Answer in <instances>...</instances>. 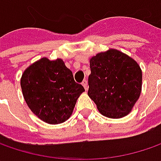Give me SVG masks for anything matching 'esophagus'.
<instances>
[{
  "label": "esophagus",
  "instance_id": "34e87169",
  "mask_svg": "<svg viewBox=\"0 0 161 161\" xmlns=\"http://www.w3.org/2000/svg\"><path fill=\"white\" fill-rule=\"evenodd\" d=\"M82 86L84 87L85 90L87 91V90H88V81H87L86 80H84L83 81H82Z\"/></svg>",
  "mask_w": 161,
  "mask_h": 161
}]
</instances>
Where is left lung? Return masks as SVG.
Returning <instances> with one entry per match:
<instances>
[{"instance_id": "obj_1", "label": "left lung", "mask_w": 161, "mask_h": 161, "mask_svg": "<svg viewBox=\"0 0 161 161\" xmlns=\"http://www.w3.org/2000/svg\"><path fill=\"white\" fill-rule=\"evenodd\" d=\"M88 95L98 111L109 118H121L132 111L142 91L139 64L115 49L96 54L90 60Z\"/></svg>"}]
</instances>
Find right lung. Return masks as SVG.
<instances>
[{"label":"right lung","instance_id":"add662e5","mask_svg":"<svg viewBox=\"0 0 161 161\" xmlns=\"http://www.w3.org/2000/svg\"><path fill=\"white\" fill-rule=\"evenodd\" d=\"M25 101L38 118L56 125L72 114L78 97L85 91L75 82L72 72L62 59L44 58L28 67L20 80Z\"/></svg>","mask_w":161,"mask_h":161}]
</instances>
